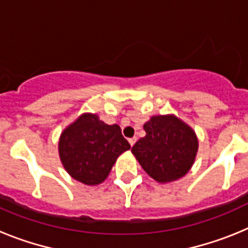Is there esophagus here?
<instances>
[{
    "mask_svg": "<svg viewBox=\"0 0 248 248\" xmlns=\"http://www.w3.org/2000/svg\"><path fill=\"white\" fill-rule=\"evenodd\" d=\"M135 141H137V138H130V139H129V144H130L131 146L134 145Z\"/></svg>",
    "mask_w": 248,
    "mask_h": 248,
    "instance_id": "esophagus-1",
    "label": "esophagus"
}]
</instances>
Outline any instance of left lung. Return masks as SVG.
<instances>
[{
	"label": "left lung",
	"instance_id": "obj_1",
	"mask_svg": "<svg viewBox=\"0 0 248 248\" xmlns=\"http://www.w3.org/2000/svg\"><path fill=\"white\" fill-rule=\"evenodd\" d=\"M146 135L131 148L141 168L159 183L183 177L198 151L195 131L174 115H157L144 124Z\"/></svg>",
	"mask_w": 248,
	"mask_h": 248
}]
</instances>
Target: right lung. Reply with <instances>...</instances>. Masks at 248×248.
Returning <instances> with one entry per match:
<instances>
[{
  "label": "right lung",
  "mask_w": 248,
  "mask_h": 248,
  "mask_svg": "<svg viewBox=\"0 0 248 248\" xmlns=\"http://www.w3.org/2000/svg\"><path fill=\"white\" fill-rule=\"evenodd\" d=\"M130 149L120 126L108 125L95 114H83L59 139V156L73 179L85 185L105 180L117 157Z\"/></svg>",
  "instance_id": "right-lung-1"
}]
</instances>
